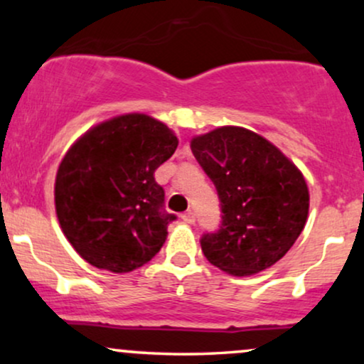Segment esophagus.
<instances>
[{
    "mask_svg": "<svg viewBox=\"0 0 364 364\" xmlns=\"http://www.w3.org/2000/svg\"><path fill=\"white\" fill-rule=\"evenodd\" d=\"M181 219L185 220L186 224H195V214H193V212H191V210H186L185 214L181 215Z\"/></svg>",
    "mask_w": 364,
    "mask_h": 364,
    "instance_id": "1",
    "label": "esophagus"
}]
</instances>
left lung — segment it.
<instances>
[{
    "label": "left lung",
    "mask_w": 364,
    "mask_h": 364,
    "mask_svg": "<svg viewBox=\"0 0 364 364\" xmlns=\"http://www.w3.org/2000/svg\"><path fill=\"white\" fill-rule=\"evenodd\" d=\"M191 152L217 188L223 223L200 240L205 258L235 277L272 267L308 219L303 173L258 133L220 127L191 139Z\"/></svg>",
    "instance_id": "obj_1"
}]
</instances>
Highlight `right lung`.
I'll use <instances>...</instances> for the list:
<instances>
[{
    "label": "right lung",
    "instance_id": "right-lung-1",
    "mask_svg": "<svg viewBox=\"0 0 364 364\" xmlns=\"http://www.w3.org/2000/svg\"><path fill=\"white\" fill-rule=\"evenodd\" d=\"M178 136L152 116L129 112L92 127L63 157L54 205L63 235L85 262L127 274L152 260L168 237L164 190L154 173Z\"/></svg>",
    "mask_w": 364,
    "mask_h": 364
}]
</instances>
